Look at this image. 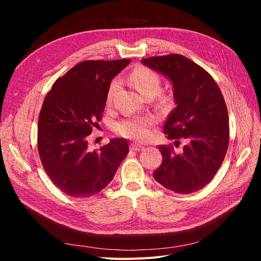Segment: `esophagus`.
Returning a JSON list of instances; mask_svg holds the SVG:
<instances>
[{"instance_id": "esophagus-1", "label": "esophagus", "mask_w": 261, "mask_h": 261, "mask_svg": "<svg viewBox=\"0 0 261 261\" xmlns=\"http://www.w3.org/2000/svg\"><path fill=\"white\" fill-rule=\"evenodd\" d=\"M145 147L141 146V145H138V144H132L130 145V149L134 150V151H140V150H143Z\"/></svg>"}]
</instances>
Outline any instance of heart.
I'll use <instances>...</instances> for the list:
<instances>
[{
	"instance_id": "1",
	"label": "heart",
	"mask_w": 261,
	"mask_h": 261,
	"mask_svg": "<svg viewBox=\"0 0 261 261\" xmlns=\"http://www.w3.org/2000/svg\"><path fill=\"white\" fill-rule=\"evenodd\" d=\"M130 81L135 88L145 97H153L160 90L161 78L151 68L146 66L135 67L129 75ZM120 87V81L113 80L107 92V103L112 102L115 93ZM158 100L161 105L167 106L173 100L172 91L159 92ZM154 124L152 116H139L127 117L117 122L114 125V132L124 138L134 139L138 141H145L151 136V126Z\"/></svg>"
}]
</instances>
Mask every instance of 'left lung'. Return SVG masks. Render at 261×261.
I'll list each match as a JSON object with an SVG mask.
<instances>
[{"label": "left lung", "mask_w": 261, "mask_h": 261, "mask_svg": "<svg viewBox=\"0 0 261 261\" xmlns=\"http://www.w3.org/2000/svg\"><path fill=\"white\" fill-rule=\"evenodd\" d=\"M145 65L169 77L176 108L164 124L169 139H186L176 152L171 145H160L162 163L154 179L178 194H191L208 185L222 164L230 140L224 98L212 76L180 54L143 59Z\"/></svg>", "instance_id": "1"}]
</instances>
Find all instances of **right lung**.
<instances>
[{"label":"right lung","instance_id":"obj_1","mask_svg":"<svg viewBox=\"0 0 261 261\" xmlns=\"http://www.w3.org/2000/svg\"><path fill=\"white\" fill-rule=\"evenodd\" d=\"M129 59L83 61L58 78L38 121V151L53 184L70 197H89L106 188L127 155V140L114 138L90 151L88 137L105 111L111 81Z\"/></svg>","mask_w":261,"mask_h":261}]
</instances>
